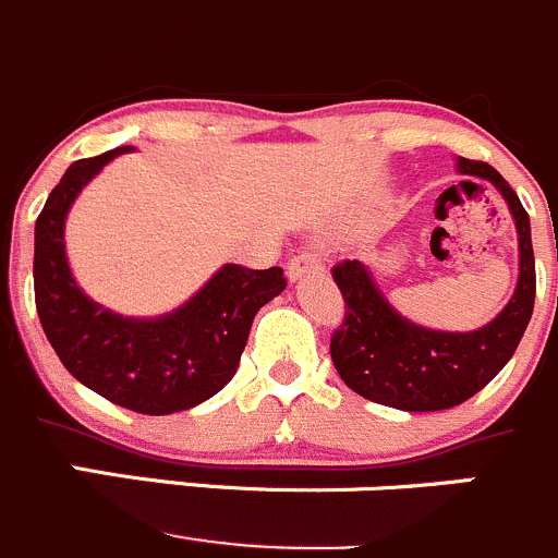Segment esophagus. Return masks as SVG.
Instances as JSON below:
<instances>
[{
  "label": "esophagus",
  "instance_id": "34e87169",
  "mask_svg": "<svg viewBox=\"0 0 558 558\" xmlns=\"http://www.w3.org/2000/svg\"><path fill=\"white\" fill-rule=\"evenodd\" d=\"M322 272H324L322 262H318V258L307 251L296 253V256L289 262V267H286L289 280H302V278H307V275H322Z\"/></svg>",
  "mask_w": 558,
  "mask_h": 558
}]
</instances>
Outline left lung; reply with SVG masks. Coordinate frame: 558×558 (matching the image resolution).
<instances>
[{
	"mask_svg": "<svg viewBox=\"0 0 558 558\" xmlns=\"http://www.w3.org/2000/svg\"><path fill=\"white\" fill-rule=\"evenodd\" d=\"M458 174L490 182L510 207L518 231V283L496 318L472 332H445L395 311L371 269L343 262L332 269L345 302L343 327L329 354L345 387L400 411H441L477 395L510 362L534 311L532 223L505 177L483 160H456Z\"/></svg>",
	"mask_w": 558,
	"mask_h": 558,
	"instance_id": "8db88e82",
	"label": "left lung"
}]
</instances>
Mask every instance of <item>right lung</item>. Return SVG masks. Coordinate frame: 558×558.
<instances>
[{
    "label": "right lung",
    "mask_w": 558,
    "mask_h": 558,
    "mask_svg": "<svg viewBox=\"0 0 558 558\" xmlns=\"http://www.w3.org/2000/svg\"><path fill=\"white\" fill-rule=\"evenodd\" d=\"M135 147L75 160L35 223V305L62 365L92 392L138 414H174L234 378L256 313L286 289L283 269L223 264L196 294L153 318L122 316L84 294L64 253V220L102 166Z\"/></svg>",
    "instance_id": "obj_1"
}]
</instances>
